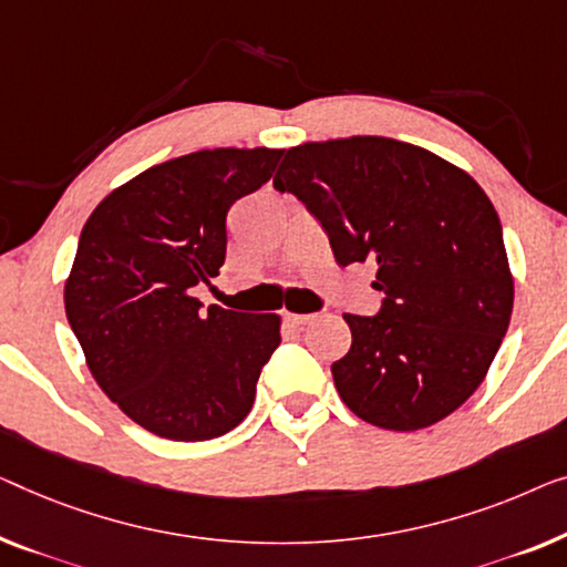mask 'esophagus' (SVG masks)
I'll return each instance as SVG.
<instances>
[{
	"label": "esophagus",
	"mask_w": 567,
	"mask_h": 567,
	"mask_svg": "<svg viewBox=\"0 0 567 567\" xmlns=\"http://www.w3.org/2000/svg\"><path fill=\"white\" fill-rule=\"evenodd\" d=\"M311 319H315V315H291V311H286V322H291V324H297V327L309 324Z\"/></svg>",
	"instance_id": "esophagus-1"
}]
</instances>
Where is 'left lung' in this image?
<instances>
[{"instance_id":"1","label":"left lung","mask_w":567,"mask_h":567,"mask_svg":"<svg viewBox=\"0 0 567 567\" xmlns=\"http://www.w3.org/2000/svg\"><path fill=\"white\" fill-rule=\"evenodd\" d=\"M330 237L340 266L375 260V317L344 315L340 399L393 432L445 420L486 379L514 307L502 223L453 163L391 137L289 147L274 176Z\"/></svg>"}]
</instances>
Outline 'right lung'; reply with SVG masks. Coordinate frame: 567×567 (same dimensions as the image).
I'll return each instance as SVG.
<instances>
[{"instance_id":"right-lung-1","label":"right lung","mask_w":567,"mask_h":567,"mask_svg":"<svg viewBox=\"0 0 567 567\" xmlns=\"http://www.w3.org/2000/svg\"><path fill=\"white\" fill-rule=\"evenodd\" d=\"M281 155L215 147L158 163L104 196L81 229L65 317L100 389L158 437H219L252 409L281 317L202 311L194 293L225 264L229 207Z\"/></svg>"}]
</instances>
